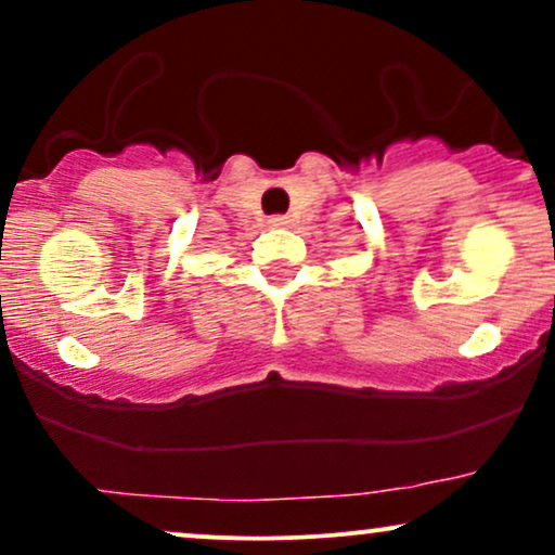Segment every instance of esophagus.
<instances>
[{"instance_id":"obj_1","label":"esophagus","mask_w":555,"mask_h":555,"mask_svg":"<svg viewBox=\"0 0 555 555\" xmlns=\"http://www.w3.org/2000/svg\"><path fill=\"white\" fill-rule=\"evenodd\" d=\"M269 224L271 227H286V224H289V216H282V214L269 216Z\"/></svg>"}]
</instances>
